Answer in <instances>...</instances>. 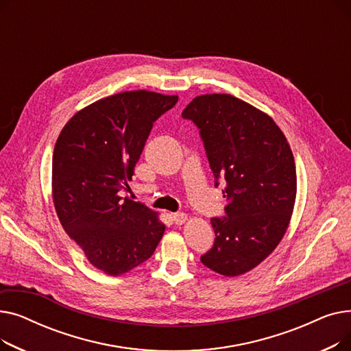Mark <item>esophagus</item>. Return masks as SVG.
<instances>
[{
    "instance_id": "esophagus-1",
    "label": "esophagus",
    "mask_w": 351,
    "mask_h": 351,
    "mask_svg": "<svg viewBox=\"0 0 351 351\" xmlns=\"http://www.w3.org/2000/svg\"><path fill=\"white\" fill-rule=\"evenodd\" d=\"M172 220L176 225H182V223L186 222L188 216L185 213H172Z\"/></svg>"
}]
</instances>
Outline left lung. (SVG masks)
Segmentation results:
<instances>
[{"label":"left lung","mask_w":351,"mask_h":351,"mask_svg":"<svg viewBox=\"0 0 351 351\" xmlns=\"http://www.w3.org/2000/svg\"><path fill=\"white\" fill-rule=\"evenodd\" d=\"M182 117L199 128L228 200L226 216L210 219L215 243L200 262L228 278L243 274L278 247L290 223L298 191L290 145L267 114L229 94L196 97Z\"/></svg>","instance_id":"8db88e82"}]
</instances>
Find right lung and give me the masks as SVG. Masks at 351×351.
<instances>
[{"mask_svg": "<svg viewBox=\"0 0 351 351\" xmlns=\"http://www.w3.org/2000/svg\"><path fill=\"white\" fill-rule=\"evenodd\" d=\"M176 102L145 89L119 92L78 110L55 143V210L89 263L109 276L149 259L163 236L158 213L119 192L129 189L154 122Z\"/></svg>", "mask_w": 351, "mask_h": 351, "instance_id": "right-lung-1", "label": "right lung"}]
</instances>
